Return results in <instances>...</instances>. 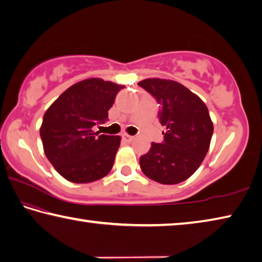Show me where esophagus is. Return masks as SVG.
<instances>
[{"mask_svg": "<svg viewBox=\"0 0 262 262\" xmlns=\"http://www.w3.org/2000/svg\"><path fill=\"white\" fill-rule=\"evenodd\" d=\"M122 137H123V139H124V140H126V141H127V143H131V141L134 140V137L130 136V135H126V134H124Z\"/></svg>", "mask_w": 262, "mask_h": 262, "instance_id": "esophagus-1", "label": "esophagus"}]
</instances>
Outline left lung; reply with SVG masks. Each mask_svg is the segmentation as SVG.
<instances>
[{
	"label": "left lung",
	"mask_w": 262,
	"mask_h": 262,
	"mask_svg": "<svg viewBox=\"0 0 262 262\" xmlns=\"http://www.w3.org/2000/svg\"><path fill=\"white\" fill-rule=\"evenodd\" d=\"M138 85L157 100L160 123L167 127L162 143H152L148 153L140 157L141 170L161 184L187 180L208 152L214 131L208 108L177 81L149 78Z\"/></svg>",
	"instance_id": "obj_1"
}]
</instances>
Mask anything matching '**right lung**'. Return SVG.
<instances>
[{"instance_id":"add662e5","label":"right lung","mask_w":262,"mask_h":262,"mask_svg":"<svg viewBox=\"0 0 262 262\" xmlns=\"http://www.w3.org/2000/svg\"><path fill=\"white\" fill-rule=\"evenodd\" d=\"M124 86L90 78L63 92L43 115L40 137L49 162L72 183H91L112 170L119 136L99 135L108 110Z\"/></svg>"}]
</instances>
